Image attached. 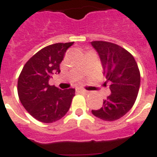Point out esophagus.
Masks as SVG:
<instances>
[{
    "mask_svg": "<svg viewBox=\"0 0 157 157\" xmlns=\"http://www.w3.org/2000/svg\"><path fill=\"white\" fill-rule=\"evenodd\" d=\"M77 91L80 92V93H88V91L86 90H84V89H81V88L77 89Z\"/></svg>",
    "mask_w": 157,
    "mask_h": 157,
    "instance_id": "1",
    "label": "esophagus"
}]
</instances>
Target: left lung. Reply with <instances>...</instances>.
Wrapping results in <instances>:
<instances>
[{"label": "left lung", "mask_w": 157, "mask_h": 157, "mask_svg": "<svg viewBox=\"0 0 157 157\" xmlns=\"http://www.w3.org/2000/svg\"><path fill=\"white\" fill-rule=\"evenodd\" d=\"M91 45L98 52L103 74L109 85L111 94L103 100V106L92 110L99 119L113 121L120 119L131 109L136 100L140 86V72L135 59L120 45L96 40Z\"/></svg>", "instance_id": "obj_1"}]
</instances>
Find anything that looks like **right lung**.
Segmentation results:
<instances>
[{"label":"right lung","mask_w":157,"mask_h":157,"mask_svg":"<svg viewBox=\"0 0 157 157\" xmlns=\"http://www.w3.org/2000/svg\"><path fill=\"white\" fill-rule=\"evenodd\" d=\"M74 42L48 45L34 54L23 67L18 80V94L31 116L43 123L59 121L68 112L75 89L62 90L50 86L51 75L60 72L59 64Z\"/></svg>","instance_id":"1"}]
</instances>
